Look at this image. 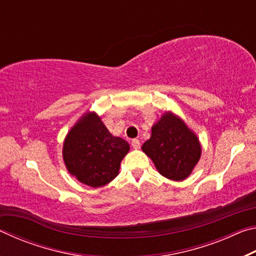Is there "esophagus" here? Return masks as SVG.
<instances>
[{
    "label": "esophagus",
    "mask_w": 256,
    "mask_h": 256,
    "mask_svg": "<svg viewBox=\"0 0 256 256\" xmlns=\"http://www.w3.org/2000/svg\"><path fill=\"white\" fill-rule=\"evenodd\" d=\"M131 144H132V148L133 149H140V146H141L140 141H138V138H133L132 142H131Z\"/></svg>",
    "instance_id": "1"
}]
</instances>
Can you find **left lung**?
Returning <instances> with one entry per match:
<instances>
[{
	"instance_id": "obj_1",
	"label": "left lung",
	"mask_w": 256,
	"mask_h": 256,
	"mask_svg": "<svg viewBox=\"0 0 256 256\" xmlns=\"http://www.w3.org/2000/svg\"><path fill=\"white\" fill-rule=\"evenodd\" d=\"M142 151L152 160L159 174L180 182L188 178L200 160L201 144L178 116L166 112L151 128Z\"/></svg>"
}]
</instances>
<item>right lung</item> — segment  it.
<instances>
[{
  "label": "right lung",
  "instance_id": "add662e5",
  "mask_svg": "<svg viewBox=\"0 0 256 256\" xmlns=\"http://www.w3.org/2000/svg\"><path fill=\"white\" fill-rule=\"evenodd\" d=\"M130 146L114 136L96 112H86L64 140L63 160L72 176L92 188H100L118 175Z\"/></svg>",
  "mask_w": 256,
  "mask_h": 256
}]
</instances>
